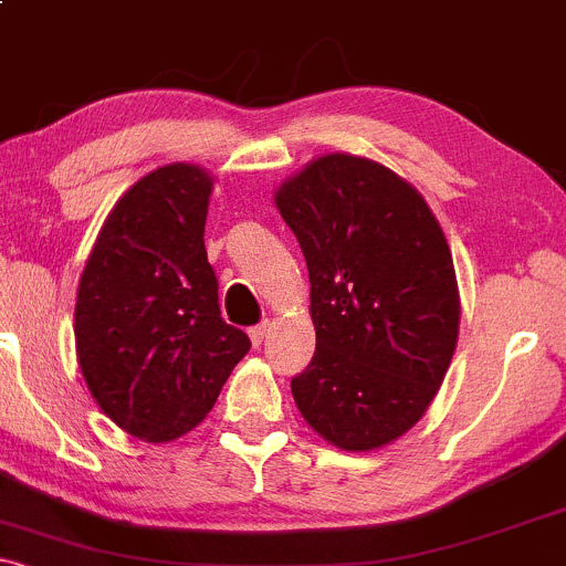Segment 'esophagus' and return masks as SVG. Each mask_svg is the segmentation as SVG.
Listing matches in <instances>:
<instances>
[{
    "instance_id": "34e87169",
    "label": "esophagus",
    "mask_w": 566,
    "mask_h": 566,
    "mask_svg": "<svg viewBox=\"0 0 566 566\" xmlns=\"http://www.w3.org/2000/svg\"><path fill=\"white\" fill-rule=\"evenodd\" d=\"M265 333H269V324H258V327H252L250 329V340H252V346H261V343L265 340Z\"/></svg>"
}]
</instances>
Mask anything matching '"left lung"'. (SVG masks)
<instances>
[{"label":"left lung","mask_w":566,"mask_h":566,"mask_svg":"<svg viewBox=\"0 0 566 566\" xmlns=\"http://www.w3.org/2000/svg\"><path fill=\"white\" fill-rule=\"evenodd\" d=\"M274 201L308 265L316 329L295 405L337 450L391 444L423 418L458 346L444 231L418 188L354 154L311 159Z\"/></svg>","instance_id":"obj_1"}]
</instances>
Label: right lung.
Returning <instances> with one entry per match:
<instances>
[{
    "label": "right lung",
    "mask_w": 566,
    "mask_h": 566,
    "mask_svg": "<svg viewBox=\"0 0 566 566\" xmlns=\"http://www.w3.org/2000/svg\"><path fill=\"white\" fill-rule=\"evenodd\" d=\"M210 193L212 175L188 161L143 175L103 220L76 292L84 382L122 431L151 444L197 428L250 350L220 316Z\"/></svg>",
    "instance_id": "right-lung-1"
}]
</instances>
